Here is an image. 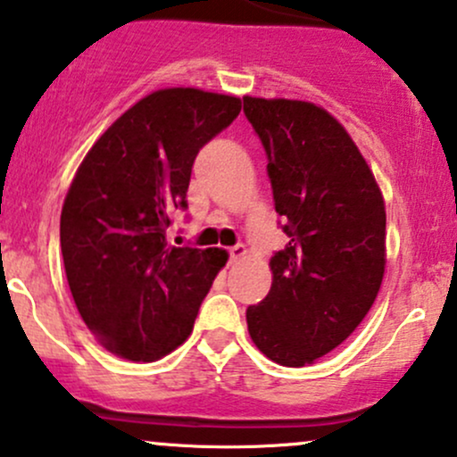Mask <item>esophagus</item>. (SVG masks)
Here are the masks:
<instances>
[{
  "mask_svg": "<svg viewBox=\"0 0 457 457\" xmlns=\"http://www.w3.org/2000/svg\"><path fill=\"white\" fill-rule=\"evenodd\" d=\"M245 253H247L245 245H234V247H229V260H232V262H237V260L243 258Z\"/></svg>",
  "mask_w": 457,
  "mask_h": 457,
  "instance_id": "34e87169",
  "label": "esophagus"
}]
</instances>
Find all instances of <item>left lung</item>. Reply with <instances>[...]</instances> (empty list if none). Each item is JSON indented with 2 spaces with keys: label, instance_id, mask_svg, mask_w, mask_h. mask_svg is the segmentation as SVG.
I'll return each mask as SVG.
<instances>
[{
  "label": "left lung",
  "instance_id": "obj_1",
  "mask_svg": "<svg viewBox=\"0 0 457 457\" xmlns=\"http://www.w3.org/2000/svg\"><path fill=\"white\" fill-rule=\"evenodd\" d=\"M262 140L275 212L288 243L270 258L273 284L247 308L255 347L305 367L362 323L382 286L386 210L367 160L328 110L295 99L243 97Z\"/></svg>",
  "mask_w": 457,
  "mask_h": 457
}]
</instances>
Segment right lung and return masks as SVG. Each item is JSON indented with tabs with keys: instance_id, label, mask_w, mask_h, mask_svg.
Wrapping results in <instances>:
<instances>
[{
	"instance_id": "1",
	"label": "right lung",
	"mask_w": 457,
	"mask_h": 457,
	"mask_svg": "<svg viewBox=\"0 0 457 457\" xmlns=\"http://www.w3.org/2000/svg\"><path fill=\"white\" fill-rule=\"evenodd\" d=\"M240 112V99L199 88L155 90L99 137L60 214L73 302L112 353L154 362L193 332L228 262L223 249L173 247L169 214L187 210L199 149Z\"/></svg>"
}]
</instances>
